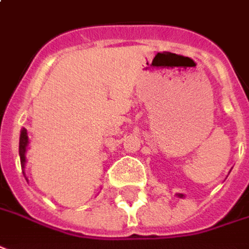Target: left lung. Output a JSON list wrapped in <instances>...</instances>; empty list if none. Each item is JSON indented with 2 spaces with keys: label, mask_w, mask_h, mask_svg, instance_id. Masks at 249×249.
Listing matches in <instances>:
<instances>
[{
  "label": "left lung",
  "mask_w": 249,
  "mask_h": 249,
  "mask_svg": "<svg viewBox=\"0 0 249 249\" xmlns=\"http://www.w3.org/2000/svg\"><path fill=\"white\" fill-rule=\"evenodd\" d=\"M177 196H178V197H183V195H182V193H178V195H177Z\"/></svg>",
  "instance_id": "obj_1"
}]
</instances>
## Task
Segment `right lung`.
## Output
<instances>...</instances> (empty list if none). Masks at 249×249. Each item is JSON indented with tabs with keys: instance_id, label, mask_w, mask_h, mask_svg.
Returning a JSON list of instances; mask_svg holds the SVG:
<instances>
[{
	"instance_id": "obj_1",
	"label": "right lung",
	"mask_w": 249,
	"mask_h": 249,
	"mask_svg": "<svg viewBox=\"0 0 249 249\" xmlns=\"http://www.w3.org/2000/svg\"><path fill=\"white\" fill-rule=\"evenodd\" d=\"M27 146H28V134L27 130L23 127L20 130V140H19V156H20V164H21V168L24 170L26 167V153H27ZM26 177V174H24Z\"/></svg>"
}]
</instances>
